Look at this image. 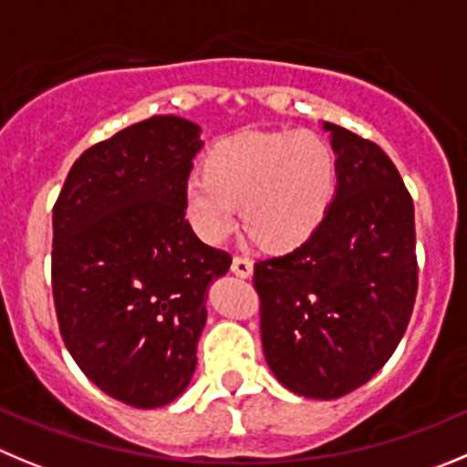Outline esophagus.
Listing matches in <instances>:
<instances>
[{
	"instance_id": "obj_1",
	"label": "esophagus",
	"mask_w": 467,
	"mask_h": 467,
	"mask_svg": "<svg viewBox=\"0 0 467 467\" xmlns=\"http://www.w3.org/2000/svg\"><path fill=\"white\" fill-rule=\"evenodd\" d=\"M233 272L237 274V276L248 278L251 274H254V263H251L246 255H234V258H233Z\"/></svg>"
}]
</instances>
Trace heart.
<instances>
[{
    "mask_svg": "<svg viewBox=\"0 0 467 467\" xmlns=\"http://www.w3.org/2000/svg\"><path fill=\"white\" fill-rule=\"evenodd\" d=\"M337 191V154L311 133H244L213 147L184 186L186 219L212 244L237 225L267 248H293L322 223Z\"/></svg>",
    "mask_w": 467,
    "mask_h": 467,
    "instance_id": "b5f03b06",
    "label": "heart"
}]
</instances>
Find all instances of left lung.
<instances>
[{"instance_id": "obj_1", "label": "left lung", "mask_w": 467, "mask_h": 467, "mask_svg": "<svg viewBox=\"0 0 467 467\" xmlns=\"http://www.w3.org/2000/svg\"><path fill=\"white\" fill-rule=\"evenodd\" d=\"M337 195L295 251L258 260L260 337L276 380L306 399H338L394 355L417 297L415 204L389 156L325 121Z\"/></svg>"}]
</instances>
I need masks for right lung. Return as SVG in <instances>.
I'll list each match as a JSON object with an SVG mask.
<instances>
[{
	"label": "right lung",
	"instance_id": "1",
	"mask_svg": "<svg viewBox=\"0 0 467 467\" xmlns=\"http://www.w3.org/2000/svg\"><path fill=\"white\" fill-rule=\"evenodd\" d=\"M200 126L156 115L89 147L52 209V297L82 373L133 408H161L193 378L207 287L230 254L200 242L184 186Z\"/></svg>",
	"mask_w": 467,
	"mask_h": 467
}]
</instances>
